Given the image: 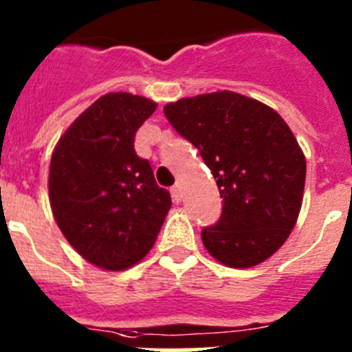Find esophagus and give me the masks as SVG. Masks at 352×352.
Masks as SVG:
<instances>
[{"mask_svg":"<svg viewBox=\"0 0 352 352\" xmlns=\"http://www.w3.org/2000/svg\"><path fill=\"white\" fill-rule=\"evenodd\" d=\"M170 195H173V201H174V203H182V199H183L182 186H179V185H174L173 188H170Z\"/></svg>","mask_w":352,"mask_h":352,"instance_id":"34e87169","label":"esophagus"}]
</instances>
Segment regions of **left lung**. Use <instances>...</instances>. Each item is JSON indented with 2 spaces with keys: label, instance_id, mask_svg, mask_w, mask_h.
<instances>
[{
  "label": "left lung",
  "instance_id": "obj_1",
  "mask_svg": "<svg viewBox=\"0 0 352 352\" xmlns=\"http://www.w3.org/2000/svg\"><path fill=\"white\" fill-rule=\"evenodd\" d=\"M176 132L210 167L222 214L201 232L206 250L231 268L272 257L296 226L307 162L282 116L234 91L182 98L164 107Z\"/></svg>",
  "mask_w": 352,
  "mask_h": 352
}]
</instances>
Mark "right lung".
Returning <instances> with one entry per match:
<instances>
[{
    "label": "right lung",
    "instance_id": "obj_1",
    "mask_svg": "<svg viewBox=\"0 0 352 352\" xmlns=\"http://www.w3.org/2000/svg\"><path fill=\"white\" fill-rule=\"evenodd\" d=\"M157 104L132 93L93 102L56 144L49 169L52 214L88 263L121 272L151 250L170 210L149 162L133 149L135 132Z\"/></svg>",
    "mask_w": 352,
    "mask_h": 352
}]
</instances>
